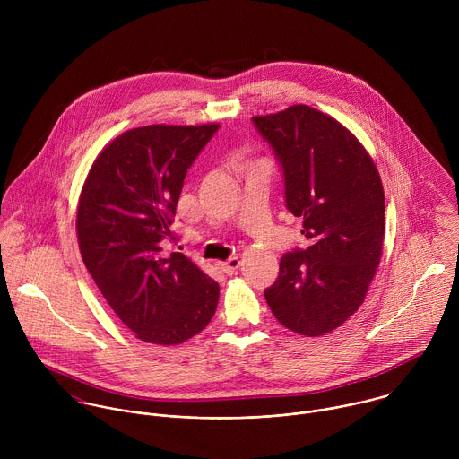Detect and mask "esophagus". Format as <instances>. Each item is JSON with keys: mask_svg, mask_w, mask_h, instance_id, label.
<instances>
[{"mask_svg": "<svg viewBox=\"0 0 459 459\" xmlns=\"http://www.w3.org/2000/svg\"><path fill=\"white\" fill-rule=\"evenodd\" d=\"M239 265H241V264H239L238 257H230L229 261H225V264H221V271H223L227 276H232V274L238 273Z\"/></svg>", "mask_w": 459, "mask_h": 459, "instance_id": "esophagus-1", "label": "esophagus"}]
</instances>
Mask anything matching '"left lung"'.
Segmentation results:
<instances>
[{
  "mask_svg": "<svg viewBox=\"0 0 459 459\" xmlns=\"http://www.w3.org/2000/svg\"><path fill=\"white\" fill-rule=\"evenodd\" d=\"M285 176L287 209L303 220L308 247L285 254L265 290L289 331L317 338L363 303L381 259L385 195L379 172L358 138L308 105L254 116Z\"/></svg>",
  "mask_w": 459,
  "mask_h": 459,
  "instance_id": "left-lung-1",
  "label": "left lung"
}]
</instances>
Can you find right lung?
<instances>
[{
  "mask_svg": "<svg viewBox=\"0 0 459 459\" xmlns=\"http://www.w3.org/2000/svg\"><path fill=\"white\" fill-rule=\"evenodd\" d=\"M218 123L147 125L112 140L83 183L76 234L83 264L138 340L179 345L212 319L220 285L181 252L163 254L186 169Z\"/></svg>",
  "mask_w": 459,
  "mask_h": 459,
  "instance_id": "1",
  "label": "right lung"
}]
</instances>
